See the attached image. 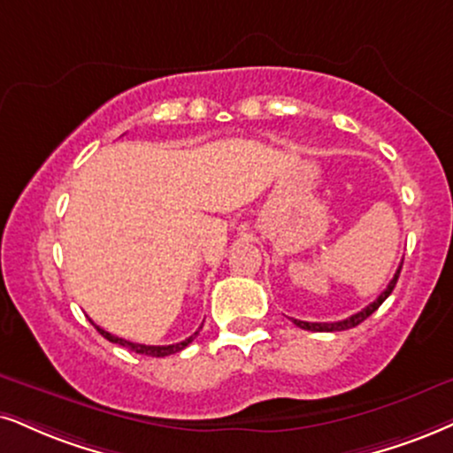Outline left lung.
Segmentation results:
<instances>
[{
    "label": "left lung",
    "instance_id": "8db88e82",
    "mask_svg": "<svg viewBox=\"0 0 453 453\" xmlns=\"http://www.w3.org/2000/svg\"><path fill=\"white\" fill-rule=\"evenodd\" d=\"M401 265H403V262H401ZM401 265H399L397 273H395V277L390 279V283L387 286V289H384V292H382L380 296H378V298L373 300L372 304H367L363 311L355 312V315H350V317H346V319H342V321H334V323H309V321L292 319L294 326H298V327H303V329H309V332H342V329H350V327L359 326V323L365 321L367 317H370L373 311H378V306H380V304L384 303V300L388 298L390 292H393L395 286H397V279H399V273H401Z\"/></svg>",
    "mask_w": 453,
    "mask_h": 453
}]
</instances>
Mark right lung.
I'll return each mask as SVG.
<instances>
[{
	"label": "right lung",
	"instance_id": "right-lung-1",
	"mask_svg": "<svg viewBox=\"0 0 453 453\" xmlns=\"http://www.w3.org/2000/svg\"><path fill=\"white\" fill-rule=\"evenodd\" d=\"M96 329H98L100 334H103L104 338L109 340V342L119 344V346H126V349L134 350V353H138V355H149V357H167V355H174V353H178V350L187 349V346L193 342V338L197 336V334H199V332H195L193 336H188L187 340H182V342H176V344H167V346H150V344H136V342H130V340H124V338H119V336H113V334L104 332V329H103V327H98V326H96Z\"/></svg>",
	"mask_w": 453,
	"mask_h": 453
}]
</instances>
